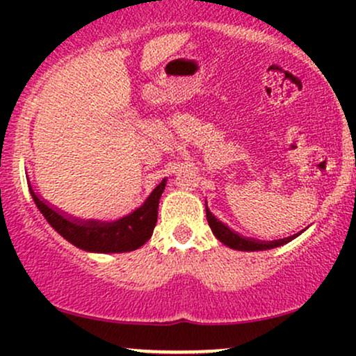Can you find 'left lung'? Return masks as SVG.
Segmentation results:
<instances>
[{
	"label": "left lung",
	"instance_id": "1",
	"mask_svg": "<svg viewBox=\"0 0 356 356\" xmlns=\"http://www.w3.org/2000/svg\"><path fill=\"white\" fill-rule=\"evenodd\" d=\"M206 218H207V222H209L211 229H212V232H214L216 238H218L222 244H226V246H229L232 249H238V251H263V249H273L277 246H283V244L289 243V241L295 238V236H291V238L269 241V243H263V241H254V239H246V238H243V236L236 234L234 231H231L229 227L224 226L220 220L216 219L214 216L211 214V211L207 209V206H206Z\"/></svg>",
	"mask_w": 356,
	"mask_h": 356
}]
</instances>
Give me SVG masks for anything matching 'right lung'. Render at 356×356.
Wrapping results in <instances>:
<instances>
[{"mask_svg":"<svg viewBox=\"0 0 356 356\" xmlns=\"http://www.w3.org/2000/svg\"><path fill=\"white\" fill-rule=\"evenodd\" d=\"M164 187L165 179L152 191L144 206L115 222H99V220L81 222V220L65 218L42 201L31 187L30 192L36 207L48 220V224L60 236L70 241L73 246L92 252H127L144 246L152 236L157 224L159 199L164 192Z\"/></svg>","mask_w":356,"mask_h":356,"instance_id":"obj_1","label":"right lung"}]
</instances>
